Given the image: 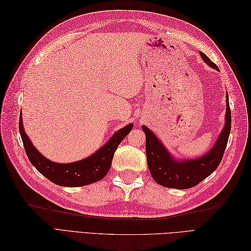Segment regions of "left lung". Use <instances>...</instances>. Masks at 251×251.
<instances>
[{"instance_id": "left-lung-1", "label": "left lung", "mask_w": 251, "mask_h": 251, "mask_svg": "<svg viewBox=\"0 0 251 251\" xmlns=\"http://www.w3.org/2000/svg\"><path fill=\"white\" fill-rule=\"evenodd\" d=\"M200 54L208 66L219 70L217 65L212 63L207 55H205L203 52H200ZM226 119L223 131L220 134L214 148L199 158L176 160L158 140L155 134L148 126H142V131L146 133L147 137L146 151L148 166L151 177L158 184L178 189L191 188L199 184L216 171L223 158L231 128V112L228 94H226Z\"/></svg>"}]
</instances>
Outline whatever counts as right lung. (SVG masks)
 <instances>
[{
    "label": "right lung",
    "instance_id": "obj_1",
    "mask_svg": "<svg viewBox=\"0 0 251 251\" xmlns=\"http://www.w3.org/2000/svg\"><path fill=\"white\" fill-rule=\"evenodd\" d=\"M20 134L27 157L34 168L54 184L68 187H78L101 180L108 174L113 156L120 142L132 131L133 124L126 126L113 135V137L90 157L72 163H56L45 158L37 151L23 127L20 117Z\"/></svg>",
    "mask_w": 251,
    "mask_h": 251
}]
</instances>
